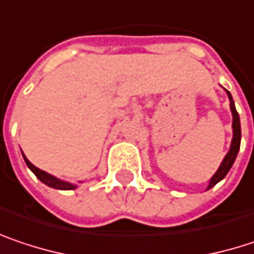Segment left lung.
Returning a JSON list of instances; mask_svg holds the SVG:
<instances>
[{
	"label": "left lung",
	"instance_id": "1",
	"mask_svg": "<svg viewBox=\"0 0 254 254\" xmlns=\"http://www.w3.org/2000/svg\"><path fill=\"white\" fill-rule=\"evenodd\" d=\"M228 94V99H230V109H231V113H233V141H231V147H230V151L227 152V155L224 157L219 169L217 170V173L214 174L209 180V185L206 189H211L214 188L218 182H221L227 173L230 172V169L233 167L234 161H236V157L239 154V150H240V141H242V127H240V118H239V113L236 110V106H234V102H233V97L230 94V91H227Z\"/></svg>",
	"mask_w": 254,
	"mask_h": 254
}]
</instances>
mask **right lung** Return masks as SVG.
Here are the masks:
<instances>
[{
	"label": "right lung",
	"mask_w": 254,
	"mask_h": 254,
	"mask_svg": "<svg viewBox=\"0 0 254 254\" xmlns=\"http://www.w3.org/2000/svg\"><path fill=\"white\" fill-rule=\"evenodd\" d=\"M23 158H24V161H26L27 167H29V169L36 174V177H37L42 183H45L46 186L54 188V189H61V190H72V189H75V188H77V186H75V185H72V183H68V182L59 180L58 177H55V176H52V174L46 173V172H43V170L37 169L36 166H33V164L26 158V155H24V154H23Z\"/></svg>",
	"instance_id": "1"
}]
</instances>
